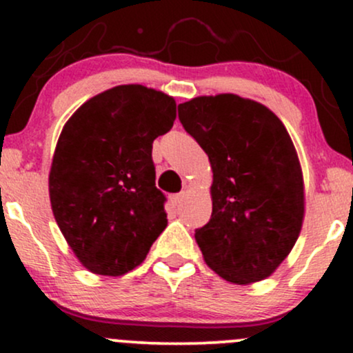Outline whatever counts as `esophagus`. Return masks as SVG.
Masks as SVG:
<instances>
[{
	"label": "esophagus",
	"mask_w": 353,
	"mask_h": 353,
	"mask_svg": "<svg viewBox=\"0 0 353 353\" xmlns=\"http://www.w3.org/2000/svg\"><path fill=\"white\" fill-rule=\"evenodd\" d=\"M182 199H184V192H181V194H174V196H171V202H172V205H179L181 202H182Z\"/></svg>",
	"instance_id": "esophagus-1"
}]
</instances>
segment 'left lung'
<instances>
[{"instance_id":"left-lung-1","label":"left lung","mask_w":353,"mask_h":353,"mask_svg":"<svg viewBox=\"0 0 353 353\" xmlns=\"http://www.w3.org/2000/svg\"><path fill=\"white\" fill-rule=\"evenodd\" d=\"M212 168V216L196 230L205 264L237 285L264 281L290 254L305 214L297 151L282 121L237 94L179 104Z\"/></svg>"}]
</instances>
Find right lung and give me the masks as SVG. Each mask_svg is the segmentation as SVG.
Here are the masks:
<instances>
[{
    "label": "right lung",
    "instance_id": "add662e5",
    "mask_svg": "<svg viewBox=\"0 0 353 353\" xmlns=\"http://www.w3.org/2000/svg\"><path fill=\"white\" fill-rule=\"evenodd\" d=\"M174 119L171 96L123 84L88 99L64 124L50 171L51 209L89 272L136 269L168 225L152 143Z\"/></svg>",
    "mask_w": 353,
    "mask_h": 353
}]
</instances>
